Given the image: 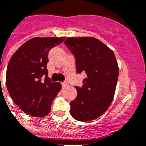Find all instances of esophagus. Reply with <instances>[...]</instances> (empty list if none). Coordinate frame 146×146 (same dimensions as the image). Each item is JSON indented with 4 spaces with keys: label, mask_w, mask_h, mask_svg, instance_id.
I'll return each instance as SVG.
<instances>
[{
    "label": "esophagus",
    "mask_w": 146,
    "mask_h": 146,
    "mask_svg": "<svg viewBox=\"0 0 146 146\" xmlns=\"http://www.w3.org/2000/svg\"><path fill=\"white\" fill-rule=\"evenodd\" d=\"M62 84V86H66L67 85H68V83H67V82H63V83H61Z\"/></svg>",
    "instance_id": "esophagus-1"
}]
</instances>
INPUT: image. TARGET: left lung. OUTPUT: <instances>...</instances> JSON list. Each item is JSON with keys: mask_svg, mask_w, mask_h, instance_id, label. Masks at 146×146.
<instances>
[{"mask_svg": "<svg viewBox=\"0 0 146 146\" xmlns=\"http://www.w3.org/2000/svg\"><path fill=\"white\" fill-rule=\"evenodd\" d=\"M64 43L75 58L77 73L87 75L83 86H75L78 95L70 103L71 115L82 122L97 119L114 98L119 74L115 55L94 37H67Z\"/></svg>", "mask_w": 146, "mask_h": 146, "instance_id": "8db88e82", "label": "left lung"}]
</instances>
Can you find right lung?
<instances>
[{
	"instance_id": "1",
	"label": "right lung",
	"mask_w": 146,
	"mask_h": 146,
	"mask_svg": "<svg viewBox=\"0 0 146 146\" xmlns=\"http://www.w3.org/2000/svg\"><path fill=\"white\" fill-rule=\"evenodd\" d=\"M64 40V37H34L23 43L9 62L7 90L15 103L27 114L42 117L50 112L61 84L53 83L48 77V54Z\"/></svg>"
}]
</instances>
